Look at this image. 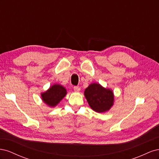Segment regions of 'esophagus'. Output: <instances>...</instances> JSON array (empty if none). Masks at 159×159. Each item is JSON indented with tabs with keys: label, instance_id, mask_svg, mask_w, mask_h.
I'll return each mask as SVG.
<instances>
[{
	"label": "esophagus",
	"instance_id": "obj_1",
	"mask_svg": "<svg viewBox=\"0 0 159 159\" xmlns=\"http://www.w3.org/2000/svg\"><path fill=\"white\" fill-rule=\"evenodd\" d=\"M74 91H75V92H79V91H80V88L78 87V86H74Z\"/></svg>",
	"mask_w": 159,
	"mask_h": 159
}]
</instances>
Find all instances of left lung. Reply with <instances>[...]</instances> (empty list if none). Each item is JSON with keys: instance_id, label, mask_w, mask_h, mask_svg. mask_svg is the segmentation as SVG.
Here are the masks:
<instances>
[{"instance_id": "obj_1", "label": "left lung", "mask_w": 159, "mask_h": 159, "mask_svg": "<svg viewBox=\"0 0 159 159\" xmlns=\"http://www.w3.org/2000/svg\"><path fill=\"white\" fill-rule=\"evenodd\" d=\"M84 95L90 107L98 113L107 111L113 105L112 90L105 88L99 84H91L85 89Z\"/></svg>"}]
</instances>
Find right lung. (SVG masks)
Listing matches in <instances>:
<instances>
[{
  "label": "right lung",
  "instance_id": "obj_1",
  "mask_svg": "<svg viewBox=\"0 0 159 159\" xmlns=\"http://www.w3.org/2000/svg\"><path fill=\"white\" fill-rule=\"evenodd\" d=\"M67 94V91L63 86L54 84L44 93H41L42 99L48 106L54 107L60 103Z\"/></svg>",
  "mask_w": 159,
  "mask_h": 159
}]
</instances>
